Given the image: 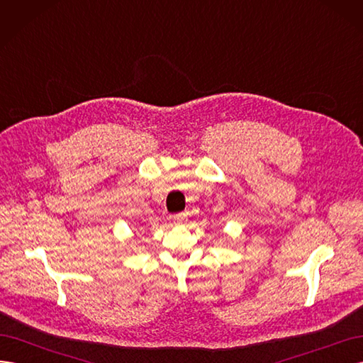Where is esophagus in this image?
I'll return each instance as SVG.
<instances>
[{"mask_svg": "<svg viewBox=\"0 0 363 363\" xmlns=\"http://www.w3.org/2000/svg\"><path fill=\"white\" fill-rule=\"evenodd\" d=\"M172 221H174V224H182V223L186 221V215H184V213L174 215V216H172Z\"/></svg>", "mask_w": 363, "mask_h": 363, "instance_id": "1", "label": "esophagus"}]
</instances>
